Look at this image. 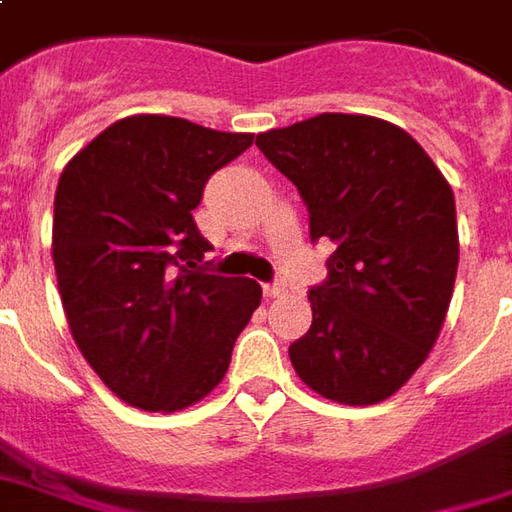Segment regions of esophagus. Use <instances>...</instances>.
Segmentation results:
<instances>
[{"mask_svg":"<svg viewBox=\"0 0 512 512\" xmlns=\"http://www.w3.org/2000/svg\"><path fill=\"white\" fill-rule=\"evenodd\" d=\"M262 293H264V298H279V296H284V287H281V284H264Z\"/></svg>","mask_w":512,"mask_h":512,"instance_id":"1","label":"esophagus"}]
</instances>
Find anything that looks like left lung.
Returning a JSON list of instances; mask_svg holds the SVG:
<instances>
[{
  "label": "left lung",
  "mask_w": 512,
  "mask_h": 512,
  "mask_svg": "<svg viewBox=\"0 0 512 512\" xmlns=\"http://www.w3.org/2000/svg\"><path fill=\"white\" fill-rule=\"evenodd\" d=\"M256 146L307 202L312 239L335 242L293 369L327 400L383 403L440 338L459 264L454 191L414 137L372 115L324 112Z\"/></svg>",
  "instance_id": "left-lung-1"
}]
</instances>
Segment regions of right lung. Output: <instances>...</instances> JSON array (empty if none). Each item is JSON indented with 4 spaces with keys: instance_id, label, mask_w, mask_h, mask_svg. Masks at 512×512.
Listing matches in <instances>:
<instances>
[{
    "instance_id": "obj_1",
    "label": "right lung",
    "mask_w": 512,
    "mask_h": 512,
    "mask_svg": "<svg viewBox=\"0 0 512 512\" xmlns=\"http://www.w3.org/2000/svg\"><path fill=\"white\" fill-rule=\"evenodd\" d=\"M168 115L106 126L58 177L53 264L75 346L123 403L180 411L228 372L262 301L253 279L211 276L191 211L216 168L248 149Z\"/></svg>"
}]
</instances>
